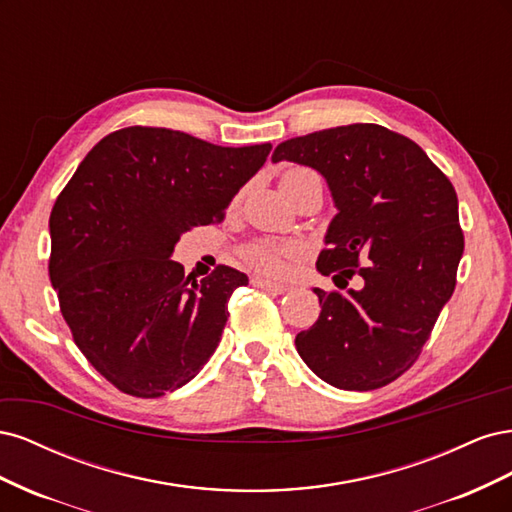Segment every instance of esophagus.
<instances>
[{
	"mask_svg": "<svg viewBox=\"0 0 512 512\" xmlns=\"http://www.w3.org/2000/svg\"><path fill=\"white\" fill-rule=\"evenodd\" d=\"M252 284L258 286V288H262V290H269V292H273V294H284V292L288 290V286L271 282V280H265V277H258V275L252 277Z\"/></svg>",
	"mask_w": 512,
	"mask_h": 512,
	"instance_id": "1",
	"label": "esophagus"
}]
</instances>
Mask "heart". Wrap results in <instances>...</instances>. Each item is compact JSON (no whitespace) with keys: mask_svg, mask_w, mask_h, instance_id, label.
I'll use <instances>...</instances> for the list:
<instances>
[{"mask_svg":"<svg viewBox=\"0 0 512 512\" xmlns=\"http://www.w3.org/2000/svg\"><path fill=\"white\" fill-rule=\"evenodd\" d=\"M303 177H314L312 170L307 168H292L282 177V185L294 179H303ZM299 245L294 243H269V241H260L247 247L245 258L250 265H254L258 271L269 273V275H280L286 271L288 260L299 256Z\"/></svg>","mask_w":512,"mask_h":512,"instance_id":"1","label":"heart"}]
</instances>
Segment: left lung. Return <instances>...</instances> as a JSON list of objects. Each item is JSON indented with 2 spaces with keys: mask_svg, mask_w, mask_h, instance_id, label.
<instances>
[{
  "mask_svg": "<svg viewBox=\"0 0 512 512\" xmlns=\"http://www.w3.org/2000/svg\"><path fill=\"white\" fill-rule=\"evenodd\" d=\"M273 162L318 170L337 209L316 262L344 294L314 288L320 316L294 339L314 374L335 389L374 391L421 354L455 290L463 254L453 183L410 138L376 123L297 136Z\"/></svg>",
  "mask_w": 512,
  "mask_h": 512,
  "instance_id": "obj_1",
  "label": "left lung"
}]
</instances>
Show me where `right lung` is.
I'll use <instances>...</instances> for the list:
<instances>
[{
	"mask_svg": "<svg viewBox=\"0 0 512 512\" xmlns=\"http://www.w3.org/2000/svg\"><path fill=\"white\" fill-rule=\"evenodd\" d=\"M269 151L123 128L87 153L57 196L51 284L76 346L119 391L173 393L218 348L247 275L220 265L196 282L170 256L183 232L222 218Z\"/></svg>",
	"mask_w": 512,
	"mask_h": 512,
	"instance_id": "1",
	"label": "right lung"
}]
</instances>
